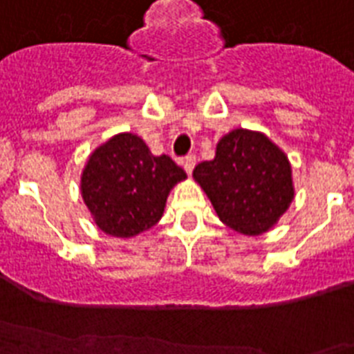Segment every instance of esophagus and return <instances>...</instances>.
Instances as JSON below:
<instances>
[{
    "label": "esophagus",
    "instance_id": "34e87169",
    "mask_svg": "<svg viewBox=\"0 0 354 354\" xmlns=\"http://www.w3.org/2000/svg\"><path fill=\"white\" fill-rule=\"evenodd\" d=\"M183 169H185L187 174H192V171H194V165H196V156L194 154H189V156L183 158V162H182Z\"/></svg>",
    "mask_w": 354,
    "mask_h": 354
}]
</instances>
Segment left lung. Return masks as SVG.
<instances>
[{"mask_svg": "<svg viewBox=\"0 0 354 354\" xmlns=\"http://www.w3.org/2000/svg\"><path fill=\"white\" fill-rule=\"evenodd\" d=\"M192 176L225 225L242 234L269 231L295 198L291 163L261 132L236 129L218 142L216 156Z\"/></svg>", "mask_w": 354, "mask_h": 354, "instance_id": "8db88e82", "label": "left lung"}]
</instances>
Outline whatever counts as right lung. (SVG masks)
Masks as SVG:
<instances>
[{
  "mask_svg": "<svg viewBox=\"0 0 354 354\" xmlns=\"http://www.w3.org/2000/svg\"><path fill=\"white\" fill-rule=\"evenodd\" d=\"M185 178L171 158L152 156L142 138L122 132L91 154L82 196L103 232L131 238L156 225L171 189Z\"/></svg>",
  "mask_w": 354,
  "mask_h": 354,
  "instance_id": "add662e5",
  "label": "right lung"
}]
</instances>
